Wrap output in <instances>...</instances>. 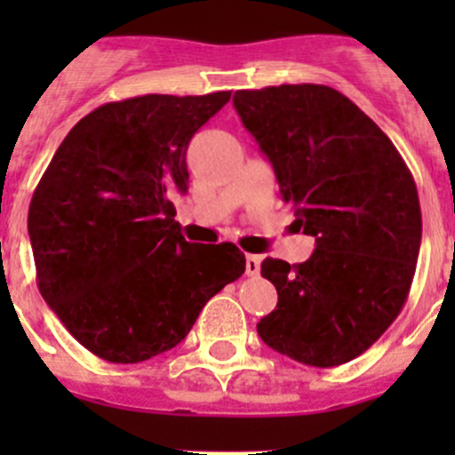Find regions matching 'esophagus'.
I'll return each instance as SVG.
<instances>
[{
    "label": "esophagus",
    "mask_w": 455,
    "mask_h": 455,
    "mask_svg": "<svg viewBox=\"0 0 455 455\" xmlns=\"http://www.w3.org/2000/svg\"><path fill=\"white\" fill-rule=\"evenodd\" d=\"M259 264H262V257H259V255H246V273H248V275H257V273H259Z\"/></svg>",
    "instance_id": "34e87169"
}]
</instances>
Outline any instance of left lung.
Segmentation results:
<instances>
[{
	"instance_id": "left-lung-1",
	"label": "left lung",
	"mask_w": 455,
	"mask_h": 455,
	"mask_svg": "<svg viewBox=\"0 0 455 455\" xmlns=\"http://www.w3.org/2000/svg\"><path fill=\"white\" fill-rule=\"evenodd\" d=\"M235 108L275 171L307 262L267 257L277 305L257 323L267 347L309 367L363 355L399 316L421 243L415 180L380 127L321 84L236 91Z\"/></svg>"
}]
</instances>
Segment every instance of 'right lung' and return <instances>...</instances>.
Returning a JSON list of instances; mask_svg holds the SVG:
<instances>
[{
	"mask_svg": "<svg viewBox=\"0 0 455 455\" xmlns=\"http://www.w3.org/2000/svg\"><path fill=\"white\" fill-rule=\"evenodd\" d=\"M228 102L230 91L102 104L36 187L27 225L40 293L107 363L178 347L204 303L246 271L235 243H188L172 204L188 188V140Z\"/></svg>",
	"mask_w": 455,
	"mask_h": 455,
	"instance_id": "right-lung-1",
	"label": "right lung"
}]
</instances>
